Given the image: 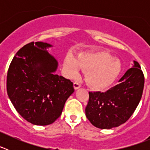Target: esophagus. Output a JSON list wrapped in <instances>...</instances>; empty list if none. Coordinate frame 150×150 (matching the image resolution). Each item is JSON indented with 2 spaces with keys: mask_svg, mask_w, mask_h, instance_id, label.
I'll use <instances>...</instances> for the list:
<instances>
[{
  "mask_svg": "<svg viewBox=\"0 0 150 150\" xmlns=\"http://www.w3.org/2000/svg\"><path fill=\"white\" fill-rule=\"evenodd\" d=\"M80 87H81V85L79 84V83H77V82H74V89L76 90V89H78V88H80Z\"/></svg>",
  "mask_w": 150,
  "mask_h": 150,
  "instance_id": "obj_1",
  "label": "esophagus"
}]
</instances>
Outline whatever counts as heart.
<instances>
[{"label": "heart", "instance_id": "heart-1", "mask_svg": "<svg viewBox=\"0 0 150 150\" xmlns=\"http://www.w3.org/2000/svg\"><path fill=\"white\" fill-rule=\"evenodd\" d=\"M64 67L70 77L77 76L79 67L86 71L85 80L87 85L98 91L110 86L121 71L120 61L104 51L79 53L76 59L71 54H67Z\"/></svg>", "mask_w": 150, "mask_h": 150}]
</instances>
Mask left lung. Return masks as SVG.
Wrapping results in <instances>:
<instances>
[{
	"instance_id": "1",
	"label": "left lung",
	"mask_w": 150,
	"mask_h": 150,
	"mask_svg": "<svg viewBox=\"0 0 150 150\" xmlns=\"http://www.w3.org/2000/svg\"><path fill=\"white\" fill-rule=\"evenodd\" d=\"M120 83L105 92H89L86 116L94 126L110 129L125 123L140 103L144 76L137 62L119 80Z\"/></svg>"
}]
</instances>
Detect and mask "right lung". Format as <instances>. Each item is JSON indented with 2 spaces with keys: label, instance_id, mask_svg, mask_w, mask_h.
Here are the masks:
<instances>
[{
  "label": "right lung",
  "instance_id": "obj_1",
  "mask_svg": "<svg viewBox=\"0 0 150 150\" xmlns=\"http://www.w3.org/2000/svg\"><path fill=\"white\" fill-rule=\"evenodd\" d=\"M51 44L31 42L18 50L6 77V91L17 112L36 125L53 123L74 91L70 79L55 72L58 62L46 50Z\"/></svg>",
  "mask_w": 150,
  "mask_h": 150
}]
</instances>
